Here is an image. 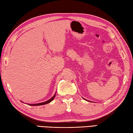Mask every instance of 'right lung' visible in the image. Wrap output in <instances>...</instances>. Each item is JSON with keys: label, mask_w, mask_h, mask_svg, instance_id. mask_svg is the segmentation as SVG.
I'll return each mask as SVG.
<instances>
[{"label": "right lung", "mask_w": 133, "mask_h": 133, "mask_svg": "<svg viewBox=\"0 0 133 133\" xmlns=\"http://www.w3.org/2000/svg\"><path fill=\"white\" fill-rule=\"evenodd\" d=\"M55 96H56V95H54V96L52 97L48 101H47L46 102H42V103H39V104H29V105H33V106H37V105H45V104H47L48 103H50L51 101H52V100L54 98Z\"/></svg>", "instance_id": "right-lung-1"}]
</instances>
